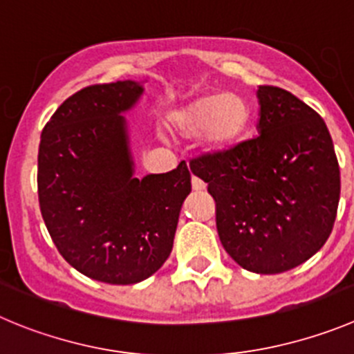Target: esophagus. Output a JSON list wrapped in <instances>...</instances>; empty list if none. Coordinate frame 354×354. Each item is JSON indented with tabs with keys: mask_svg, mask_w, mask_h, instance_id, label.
I'll list each match as a JSON object with an SVG mask.
<instances>
[{
	"mask_svg": "<svg viewBox=\"0 0 354 354\" xmlns=\"http://www.w3.org/2000/svg\"><path fill=\"white\" fill-rule=\"evenodd\" d=\"M192 188L196 190V192H201V190H204V188H206V183H204L203 180H199L197 176H192Z\"/></svg>",
	"mask_w": 354,
	"mask_h": 354,
	"instance_id": "esophagus-1",
	"label": "esophagus"
}]
</instances>
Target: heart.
I'll return each mask as SVG.
<instances>
[{
  "instance_id": "b5f03b06",
  "label": "heart",
  "mask_w": 354,
  "mask_h": 354,
  "mask_svg": "<svg viewBox=\"0 0 354 354\" xmlns=\"http://www.w3.org/2000/svg\"><path fill=\"white\" fill-rule=\"evenodd\" d=\"M250 120L246 99L232 92L206 94L171 115V124L183 136H203L214 147H229L243 136Z\"/></svg>"
}]
</instances>
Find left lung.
Masks as SVG:
<instances>
[{
  "label": "left lung",
  "instance_id": "8db88e82",
  "mask_svg": "<svg viewBox=\"0 0 354 354\" xmlns=\"http://www.w3.org/2000/svg\"><path fill=\"white\" fill-rule=\"evenodd\" d=\"M259 136L190 160L216 203L225 252L243 269L277 274L311 259L332 232L341 171L325 120L292 92L257 91Z\"/></svg>",
  "mask_w": 354,
  "mask_h": 354
}]
</instances>
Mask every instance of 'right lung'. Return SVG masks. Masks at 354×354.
<instances>
[{
  "label": "right lung",
  "instance_id": "add662e5",
  "mask_svg": "<svg viewBox=\"0 0 354 354\" xmlns=\"http://www.w3.org/2000/svg\"><path fill=\"white\" fill-rule=\"evenodd\" d=\"M143 85L124 80L85 87L43 127L38 199L62 259L110 285H134L157 272L173 250L185 197V160L176 169L134 178L127 122Z\"/></svg>",
  "mask_w": 354,
  "mask_h": 354
}]
</instances>
